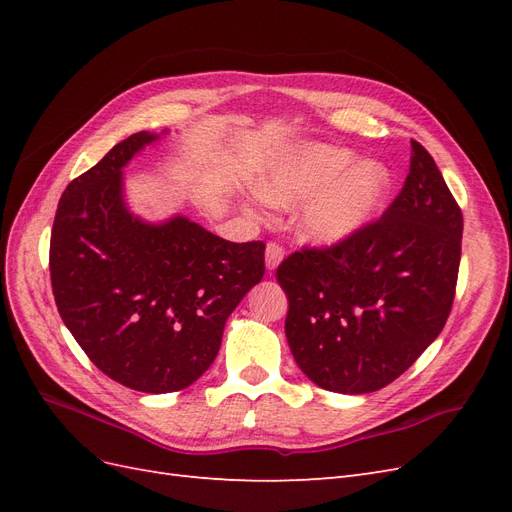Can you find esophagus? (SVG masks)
<instances>
[{"mask_svg":"<svg viewBox=\"0 0 512 512\" xmlns=\"http://www.w3.org/2000/svg\"><path fill=\"white\" fill-rule=\"evenodd\" d=\"M284 258V247L280 243H267V250H265V265H267V271H275L277 267H280V262Z\"/></svg>","mask_w":512,"mask_h":512,"instance_id":"esophagus-1","label":"esophagus"}]
</instances>
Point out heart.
<instances>
[{
	"instance_id": "obj_1",
	"label": "heart",
	"mask_w": 512,
	"mask_h": 512,
	"mask_svg": "<svg viewBox=\"0 0 512 512\" xmlns=\"http://www.w3.org/2000/svg\"><path fill=\"white\" fill-rule=\"evenodd\" d=\"M354 159L344 147L299 145L256 181V192L271 207H292L307 198L299 222L305 239L344 243L376 218L393 185L389 166Z\"/></svg>"
}]
</instances>
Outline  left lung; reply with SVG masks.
<instances>
[{"label": "left lung", "mask_w": 512, "mask_h": 512, "mask_svg": "<svg viewBox=\"0 0 512 512\" xmlns=\"http://www.w3.org/2000/svg\"><path fill=\"white\" fill-rule=\"evenodd\" d=\"M463 218L427 149L412 141L404 188L344 243L303 247L277 267L286 339L320 389L374 393L440 335L455 299Z\"/></svg>", "instance_id": "obj_1"}]
</instances>
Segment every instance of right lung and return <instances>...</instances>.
<instances>
[{
	"label": "right lung",
	"mask_w": 512,
	"mask_h": 512,
	"mask_svg": "<svg viewBox=\"0 0 512 512\" xmlns=\"http://www.w3.org/2000/svg\"><path fill=\"white\" fill-rule=\"evenodd\" d=\"M158 134L117 143L61 194L51 232L59 316L102 374L141 393L196 382L265 275V243H232L185 215L151 224L123 198V166Z\"/></svg>",
	"instance_id": "right-lung-1"
}]
</instances>
